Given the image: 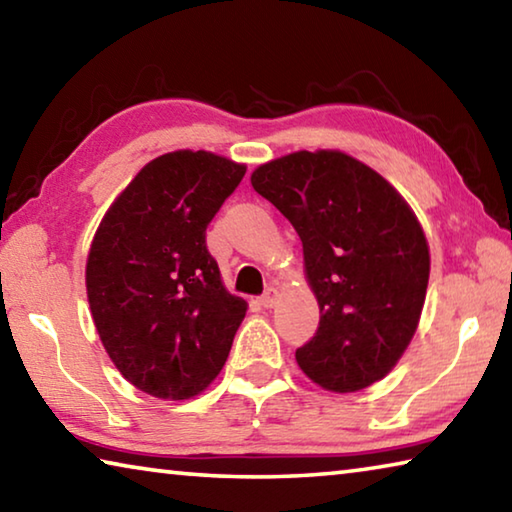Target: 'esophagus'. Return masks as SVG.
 I'll return each mask as SVG.
<instances>
[{
    "mask_svg": "<svg viewBox=\"0 0 512 512\" xmlns=\"http://www.w3.org/2000/svg\"><path fill=\"white\" fill-rule=\"evenodd\" d=\"M277 298H280V293H277V289H275V287H268V289L264 291V296L259 298V305L266 307V309H271V307H275Z\"/></svg>",
    "mask_w": 512,
    "mask_h": 512,
    "instance_id": "obj_1",
    "label": "esophagus"
}]
</instances>
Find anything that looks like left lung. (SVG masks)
Returning <instances> with one entry per match:
<instances>
[{"mask_svg":"<svg viewBox=\"0 0 512 512\" xmlns=\"http://www.w3.org/2000/svg\"><path fill=\"white\" fill-rule=\"evenodd\" d=\"M255 192L296 228L320 307L316 336L296 350L325 391L384 379L409 348L429 284V244L400 192L341 151H296L257 167Z\"/></svg>","mask_w":512,"mask_h":512,"instance_id":"left-lung-1","label":"left lung"}]
</instances>
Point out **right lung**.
I'll use <instances>...</instances> for the list:
<instances>
[{
	"label": "right lung",
	"mask_w": 512,
	"mask_h": 512,
	"mask_svg": "<svg viewBox=\"0 0 512 512\" xmlns=\"http://www.w3.org/2000/svg\"><path fill=\"white\" fill-rule=\"evenodd\" d=\"M246 173L210 151L151 160L108 207L85 287L94 327L124 379L160 400L212 384L246 316L223 287L205 230Z\"/></svg>",
	"instance_id": "obj_1"
}]
</instances>
